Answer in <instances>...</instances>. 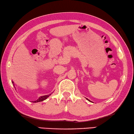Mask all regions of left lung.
I'll use <instances>...</instances> for the list:
<instances>
[{"instance_id":"obj_1","label":"left lung","mask_w":134,"mask_h":134,"mask_svg":"<svg viewBox=\"0 0 134 134\" xmlns=\"http://www.w3.org/2000/svg\"><path fill=\"white\" fill-rule=\"evenodd\" d=\"M86 99H87V100H88V99H87V98H86ZM89 100V101H90V100Z\"/></svg>"}]
</instances>
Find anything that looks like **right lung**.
Returning <instances> with one entry per match:
<instances>
[{
  "instance_id": "1",
  "label": "right lung",
  "mask_w": 134,
  "mask_h": 134,
  "mask_svg": "<svg viewBox=\"0 0 134 134\" xmlns=\"http://www.w3.org/2000/svg\"><path fill=\"white\" fill-rule=\"evenodd\" d=\"M12 83L13 84L14 82L12 81ZM14 85V84H13ZM51 94H49V95H44V96H41V97H40L38 99L36 100H34V101H32L34 103H36V102H41V101H43V100L46 99L47 98H48L49 96H50Z\"/></svg>"
}]
</instances>
